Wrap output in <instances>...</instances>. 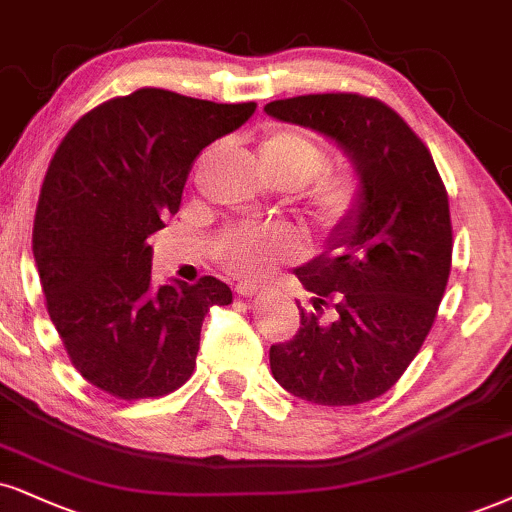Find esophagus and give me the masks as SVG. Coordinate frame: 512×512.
<instances>
[{
	"instance_id": "1",
	"label": "esophagus",
	"mask_w": 512,
	"mask_h": 512,
	"mask_svg": "<svg viewBox=\"0 0 512 512\" xmlns=\"http://www.w3.org/2000/svg\"><path fill=\"white\" fill-rule=\"evenodd\" d=\"M237 294L239 296H256V294H261V289H258L256 285H237Z\"/></svg>"
}]
</instances>
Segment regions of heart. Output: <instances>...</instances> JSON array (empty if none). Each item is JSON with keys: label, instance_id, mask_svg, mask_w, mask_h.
<instances>
[{"label": "heart", "instance_id": "obj_1", "mask_svg": "<svg viewBox=\"0 0 512 512\" xmlns=\"http://www.w3.org/2000/svg\"><path fill=\"white\" fill-rule=\"evenodd\" d=\"M327 154L313 137L292 128H273L258 142V163L273 182L301 187L325 168ZM361 199L358 182L346 173H325L315 182L308 201L318 223L337 227L351 216ZM218 254L230 273L266 275L277 263L301 254V237L287 225H237L218 239Z\"/></svg>", "mask_w": 512, "mask_h": 512}]
</instances>
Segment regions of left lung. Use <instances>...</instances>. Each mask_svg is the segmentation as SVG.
Here are the masks:
<instances>
[{
	"label": "left lung",
	"instance_id": "left-lung-1",
	"mask_svg": "<svg viewBox=\"0 0 512 512\" xmlns=\"http://www.w3.org/2000/svg\"><path fill=\"white\" fill-rule=\"evenodd\" d=\"M268 116L327 137L349 156L361 199L325 251L294 270L311 311L270 370L289 394L356 406L403 375L432 330L451 273L449 197L430 149L387 104L361 94H306ZM333 311L325 314L322 306Z\"/></svg>",
	"mask_w": 512,
	"mask_h": 512
}]
</instances>
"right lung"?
Wrapping results in <instances>:
<instances>
[{"mask_svg":"<svg viewBox=\"0 0 512 512\" xmlns=\"http://www.w3.org/2000/svg\"><path fill=\"white\" fill-rule=\"evenodd\" d=\"M254 111L144 87L85 113L56 149L33 254L71 363L106 394L132 401L182 387L206 313L232 304L211 275L154 285L147 237L178 213L199 151Z\"/></svg>","mask_w":512,"mask_h":512,"instance_id":"obj_1","label":"right lung"}]
</instances>
